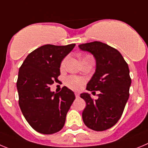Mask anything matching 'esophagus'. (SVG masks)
I'll return each instance as SVG.
<instances>
[{
    "label": "esophagus",
    "instance_id": "esophagus-1",
    "mask_svg": "<svg viewBox=\"0 0 148 148\" xmlns=\"http://www.w3.org/2000/svg\"><path fill=\"white\" fill-rule=\"evenodd\" d=\"M75 94V97H77V98H78V97H79V94H78V93H77V92H76V93H75V94Z\"/></svg>",
    "mask_w": 148,
    "mask_h": 148
}]
</instances>
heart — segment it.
<instances>
[{"mask_svg":"<svg viewBox=\"0 0 148 148\" xmlns=\"http://www.w3.org/2000/svg\"><path fill=\"white\" fill-rule=\"evenodd\" d=\"M90 58V56H86L84 58ZM68 59H69V57H66L64 59L62 60V62L60 63V69H63L65 68L66 65V62H67ZM84 83V79L82 78H79V77H74V76H69L66 79V84L67 85L68 87H69L70 88L73 89V90H77L81 87L82 84Z\"/></svg>","mask_w":148,"mask_h":148,"instance_id":"b5f03b06","label":"heart"}]
</instances>
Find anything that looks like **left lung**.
<instances>
[{
  "mask_svg": "<svg viewBox=\"0 0 148 148\" xmlns=\"http://www.w3.org/2000/svg\"><path fill=\"white\" fill-rule=\"evenodd\" d=\"M79 48L92 54L96 60L95 73L86 89L99 90L97 99L88 93L80 94L86 102L82 120L90 129L106 130L119 121L129 98L131 79L128 65L118 50L102 42L83 43Z\"/></svg>",
  "mask_w": 148,
  "mask_h": 148,
  "instance_id": "1",
  "label": "left lung"
}]
</instances>
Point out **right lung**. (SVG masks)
<instances>
[{"label": "right lung", "mask_w": 148, "mask_h": 148, "mask_svg": "<svg viewBox=\"0 0 148 148\" xmlns=\"http://www.w3.org/2000/svg\"><path fill=\"white\" fill-rule=\"evenodd\" d=\"M75 45L40 46L26 57L20 68L19 106L28 123L38 133L52 134L64 126L75 95L66 86L59 93L51 92L49 86L58 81L61 62Z\"/></svg>", "instance_id": "obj_1"}]
</instances>
